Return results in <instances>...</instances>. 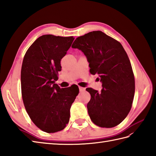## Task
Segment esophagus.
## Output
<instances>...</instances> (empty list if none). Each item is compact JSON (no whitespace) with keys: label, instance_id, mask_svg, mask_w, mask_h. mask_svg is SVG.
<instances>
[{"label":"esophagus","instance_id":"1","mask_svg":"<svg viewBox=\"0 0 156 156\" xmlns=\"http://www.w3.org/2000/svg\"><path fill=\"white\" fill-rule=\"evenodd\" d=\"M79 91H80V92L84 91H85V88H84V87H79Z\"/></svg>","mask_w":156,"mask_h":156}]
</instances>
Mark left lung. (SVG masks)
<instances>
[{"instance_id": "left-lung-1", "label": "left lung", "mask_w": 156, "mask_h": 156, "mask_svg": "<svg viewBox=\"0 0 156 156\" xmlns=\"http://www.w3.org/2000/svg\"><path fill=\"white\" fill-rule=\"evenodd\" d=\"M72 48L87 57L91 74H98L103 89L87 88L91 95L87 103L90 118L101 127H113L129 113L135 93V79L130 61L118 41L96 30L77 37Z\"/></svg>"}]
</instances>
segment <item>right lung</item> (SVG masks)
<instances>
[{"label":"right lung","mask_w":156,"mask_h":156,"mask_svg":"<svg viewBox=\"0 0 156 156\" xmlns=\"http://www.w3.org/2000/svg\"><path fill=\"white\" fill-rule=\"evenodd\" d=\"M74 39L44 34L31 44L23 58L20 80L24 105L33 122L44 132H57L66 127L79 91L77 86L60 88L55 83L61 58Z\"/></svg>","instance_id":"1"}]
</instances>
